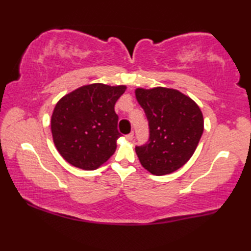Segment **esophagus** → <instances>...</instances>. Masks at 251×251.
<instances>
[{"label":"esophagus","instance_id":"esophagus-1","mask_svg":"<svg viewBox=\"0 0 251 251\" xmlns=\"http://www.w3.org/2000/svg\"><path fill=\"white\" fill-rule=\"evenodd\" d=\"M126 138L128 139V141H131V139L134 138V133H133V131H131V133H129L128 135H126Z\"/></svg>","mask_w":251,"mask_h":251}]
</instances>
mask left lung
<instances>
[{"label":"left lung","instance_id":"obj_1","mask_svg":"<svg viewBox=\"0 0 251 251\" xmlns=\"http://www.w3.org/2000/svg\"><path fill=\"white\" fill-rule=\"evenodd\" d=\"M136 99L146 114L150 138L135 151L143 167L152 175L174 173L190 159L203 131L199 106L177 90L137 88Z\"/></svg>","mask_w":251,"mask_h":251}]
</instances>
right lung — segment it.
Segmentation results:
<instances>
[{
	"label": "right lung",
	"instance_id": "right-lung-1",
	"mask_svg": "<svg viewBox=\"0 0 251 251\" xmlns=\"http://www.w3.org/2000/svg\"><path fill=\"white\" fill-rule=\"evenodd\" d=\"M125 85H85L57 101L50 118L55 147L67 163L94 171L109 159L121 137L114 109Z\"/></svg>",
	"mask_w": 251,
	"mask_h": 251
}]
</instances>
